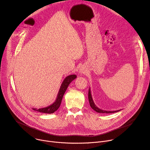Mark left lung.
<instances>
[{
  "mask_svg": "<svg viewBox=\"0 0 150 150\" xmlns=\"http://www.w3.org/2000/svg\"><path fill=\"white\" fill-rule=\"evenodd\" d=\"M88 98H89V104H90L91 107L94 110V111L97 112H98V113H106V114H108V113H114V112H118V111H120V110H119V111H103V110H101V109H99L98 108H97V107L96 106V105L94 104L93 101L90 89H89V92H88Z\"/></svg>",
  "mask_w": 150,
  "mask_h": 150,
  "instance_id": "left-lung-1",
  "label": "left lung"
}]
</instances>
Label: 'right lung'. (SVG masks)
<instances>
[{
	"instance_id": "right-lung-1",
	"label": "right lung",
	"mask_w": 150,
	"mask_h": 150,
	"mask_svg": "<svg viewBox=\"0 0 150 150\" xmlns=\"http://www.w3.org/2000/svg\"><path fill=\"white\" fill-rule=\"evenodd\" d=\"M76 78V76L75 75H70L68 76H67L64 80L63 81L60 89L59 91L58 96H57V98L55 101L54 103L51 105L50 106L46 107V108H40V109H35V108H33V110L36 111H38L39 112H42V113H47V114H52L54 112H55L59 108V107L60 106L61 101L63 97V96L67 89V88H68V86L69 85V84L72 82L74 80H75V78Z\"/></svg>"
}]
</instances>
